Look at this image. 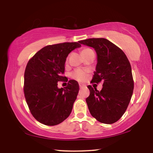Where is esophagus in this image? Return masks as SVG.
I'll list each match as a JSON object with an SVG mask.
<instances>
[{"label": "esophagus", "instance_id": "34e87169", "mask_svg": "<svg viewBox=\"0 0 153 153\" xmlns=\"http://www.w3.org/2000/svg\"><path fill=\"white\" fill-rule=\"evenodd\" d=\"M79 86L80 88H84L85 87V85H84V84H79Z\"/></svg>", "mask_w": 153, "mask_h": 153}]
</instances>
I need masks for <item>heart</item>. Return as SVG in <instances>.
<instances>
[{
    "label": "heart",
    "instance_id": "b5f03b06",
    "mask_svg": "<svg viewBox=\"0 0 153 153\" xmlns=\"http://www.w3.org/2000/svg\"><path fill=\"white\" fill-rule=\"evenodd\" d=\"M89 51H91L90 48H84L82 51V54L86 53ZM71 76L73 79L78 82H84L87 78V71L83 69H76L71 74Z\"/></svg>",
    "mask_w": 153,
    "mask_h": 153
}]
</instances>
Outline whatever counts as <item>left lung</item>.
<instances>
[{"mask_svg":"<svg viewBox=\"0 0 153 153\" xmlns=\"http://www.w3.org/2000/svg\"><path fill=\"white\" fill-rule=\"evenodd\" d=\"M79 43L94 48L97 64L91 83H102L100 91L88 86L90 96L86 101L90 113L100 123H115L126 112L133 94L128 59L121 49L105 38H89Z\"/></svg>","mask_w":153,"mask_h":153,"instance_id":"obj_1","label":"left lung"}]
</instances>
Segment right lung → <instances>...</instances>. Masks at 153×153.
Instances as JSON below:
<instances>
[{"instance_id":"1","label":"right lung","mask_w":153,"mask_h":153,"mask_svg":"<svg viewBox=\"0 0 153 153\" xmlns=\"http://www.w3.org/2000/svg\"><path fill=\"white\" fill-rule=\"evenodd\" d=\"M80 46L79 41L46 46L28 61L24 73L25 98L33 117L44 125H58L70 115L78 83L69 80L65 88L57 85L65 81L62 74L67 56Z\"/></svg>"}]
</instances>
